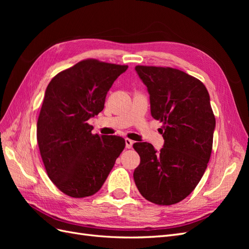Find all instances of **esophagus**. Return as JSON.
<instances>
[{
	"label": "esophagus",
	"mask_w": 249,
	"mask_h": 249,
	"mask_svg": "<svg viewBox=\"0 0 249 249\" xmlns=\"http://www.w3.org/2000/svg\"><path fill=\"white\" fill-rule=\"evenodd\" d=\"M133 143H134V142H133L131 139L125 138V146H126V148H132Z\"/></svg>",
	"instance_id": "esophagus-1"
}]
</instances>
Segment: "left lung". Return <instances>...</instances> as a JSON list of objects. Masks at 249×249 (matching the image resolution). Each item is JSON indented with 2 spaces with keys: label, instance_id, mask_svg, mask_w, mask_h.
Segmentation results:
<instances>
[{
  "label": "left lung",
  "instance_id": "obj_1",
  "mask_svg": "<svg viewBox=\"0 0 249 249\" xmlns=\"http://www.w3.org/2000/svg\"><path fill=\"white\" fill-rule=\"evenodd\" d=\"M147 88L150 114L164 124L158 152L147 142L134 143L140 156L134 180L140 194L157 205L183 200L207 169L213 145L215 117L202 83L170 67H135Z\"/></svg>",
  "mask_w": 249,
  "mask_h": 249
}]
</instances>
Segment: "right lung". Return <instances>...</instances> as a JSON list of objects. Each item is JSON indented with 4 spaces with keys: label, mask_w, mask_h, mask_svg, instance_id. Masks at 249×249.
Listing matches in <instances>:
<instances>
[{
    "label": "right lung",
    "mask_w": 249,
    "mask_h": 249,
    "mask_svg": "<svg viewBox=\"0 0 249 249\" xmlns=\"http://www.w3.org/2000/svg\"><path fill=\"white\" fill-rule=\"evenodd\" d=\"M126 70L88 59L59 72L47 87L37 142L49 178L66 195L95 194L125 146L115 135H92L87 120L103 111L109 89Z\"/></svg>",
    "instance_id": "1"
}]
</instances>
